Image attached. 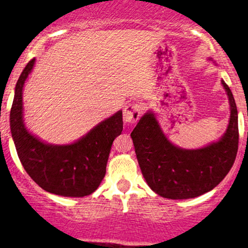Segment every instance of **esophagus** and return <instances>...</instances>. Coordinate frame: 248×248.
Listing matches in <instances>:
<instances>
[{
	"mask_svg": "<svg viewBox=\"0 0 248 248\" xmlns=\"http://www.w3.org/2000/svg\"><path fill=\"white\" fill-rule=\"evenodd\" d=\"M142 111H143V105L139 103H132L124 108L123 118L125 123L128 124H134L139 121V118L141 117Z\"/></svg>",
	"mask_w": 248,
	"mask_h": 248,
	"instance_id": "34e87169",
	"label": "esophagus"
}]
</instances>
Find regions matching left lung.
<instances>
[{"label":"left lung","mask_w":248,"mask_h":248,"mask_svg":"<svg viewBox=\"0 0 248 248\" xmlns=\"http://www.w3.org/2000/svg\"><path fill=\"white\" fill-rule=\"evenodd\" d=\"M230 103V121L221 140L198 149L172 145L162 133L154 114H145L132 131L142 175L158 195L192 199L215 188L226 177L238 151V116L232 90L222 81Z\"/></svg>","instance_id":"8db88e82"}]
</instances>
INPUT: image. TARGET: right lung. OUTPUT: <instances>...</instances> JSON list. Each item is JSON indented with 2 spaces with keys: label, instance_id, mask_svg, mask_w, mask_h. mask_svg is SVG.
<instances>
[{
  "label": "right lung",
  "instance_id": "1",
  "mask_svg": "<svg viewBox=\"0 0 248 248\" xmlns=\"http://www.w3.org/2000/svg\"><path fill=\"white\" fill-rule=\"evenodd\" d=\"M33 64L35 59L23 69L10 111V126L18 157L27 174L46 192L71 198L89 195L106 174L111 144L123 130V113L117 111L73 144L43 143L27 131L22 121V88Z\"/></svg>",
  "mask_w": 248,
  "mask_h": 248
}]
</instances>
